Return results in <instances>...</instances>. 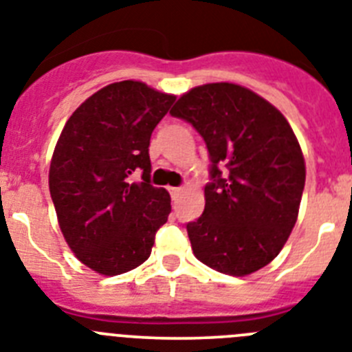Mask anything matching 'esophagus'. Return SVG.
I'll return each instance as SVG.
<instances>
[{
	"mask_svg": "<svg viewBox=\"0 0 352 352\" xmlns=\"http://www.w3.org/2000/svg\"><path fill=\"white\" fill-rule=\"evenodd\" d=\"M180 193H182V188H170V195H172L173 200H177Z\"/></svg>",
	"mask_w": 352,
	"mask_h": 352,
	"instance_id": "1",
	"label": "esophagus"
}]
</instances>
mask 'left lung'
<instances>
[{"mask_svg":"<svg viewBox=\"0 0 352 352\" xmlns=\"http://www.w3.org/2000/svg\"><path fill=\"white\" fill-rule=\"evenodd\" d=\"M170 115L193 125L209 151L206 209L186 225L195 256L232 276L255 273L298 219L307 172L294 131L273 104L232 83L189 90Z\"/></svg>","mask_w":352,"mask_h":352,"instance_id":"left-lung-1","label":"left lung"}]
</instances>
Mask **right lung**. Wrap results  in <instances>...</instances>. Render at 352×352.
Segmentation results:
<instances>
[{
  "label": "right lung",
  "mask_w": 352,
  "mask_h": 352,
  "mask_svg": "<svg viewBox=\"0 0 352 352\" xmlns=\"http://www.w3.org/2000/svg\"><path fill=\"white\" fill-rule=\"evenodd\" d=\"M173 102L175 96L140 81L108 85L58 138L49 168L58 223L79 261L104 276L143 264L172 210L166 189L151 184L148 145ZM140 171L142 180L131 183Z\"/></svg>",
  "instance_id": "obj_1"
}]
</instances>
